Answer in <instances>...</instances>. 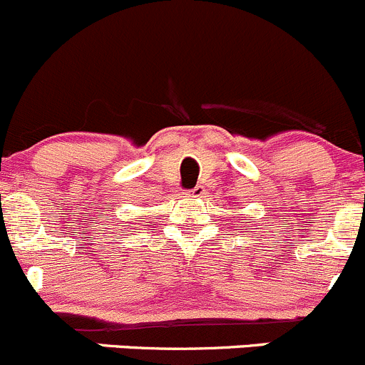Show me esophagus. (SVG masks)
Here are the masks:
<instances>
[{
	"instance_id": "obj_1",
	"label": "esophagus",
	"mask_w": 365,
	"mask_h": 365,
	"mask_svg": "<svg viewBox=\"0 0 365 365\" xmlns=\"http://www.w3.org/2000/svg\"><path fill=\"white\" fill-rule=\"evenodd\" d=\"M204 191H205V187L202 186V184H197V186L191 187L186 195H190V197H202V195H204Z\"/></svg>"
}]
</instances>
